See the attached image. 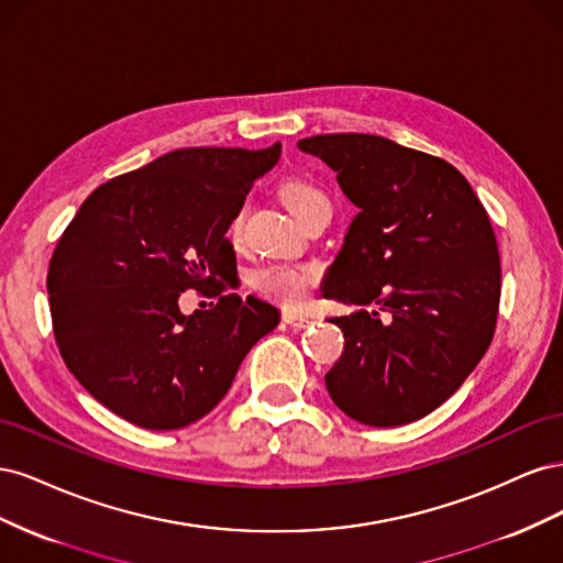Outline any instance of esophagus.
I'll return each instance as SVG.
<instances>
[{
    "label": "esophagus",
    "mask_w": 563,
    "mask_h": 563,
    "mask_svg": "<svg viewBox=\"0 0 563 563\" xmlns=\"http://www.w3.org/2000/svg\"><path fill=\"white\" fill-rule=\"evenodd\" d=\"M282 319H284V323H288V327H294V329H308L310 323H312V319H310V317L296 314V312H291V310H284Z\"/></svg>",
    "instance_id": "obj_1"
}]
</instances>
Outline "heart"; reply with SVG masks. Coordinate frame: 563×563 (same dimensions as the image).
<instances>
[{
  "label": "heart",
  "instance_id": "obj_1",
  "mask_svg": "<svg viewBox=\"0 0 563 563\" xmlns=\"http://www.w3.org/2000/svg\"><path fill=\"white\" fill-rule=\"evenodd\" d=\"M282 197L286 201V207L291 209V213H300L308 207H314V203H329L319 187L310 183H286ZM242 225V211L232 218V232H240ZM317 282V269L308 265H291V263H275V265H265L258 267L251 275V284L255 291H258L263 298L275 300L284 308H298V305L305 302L308 298L310 288Z\"/></svg>",
  "mask_w": 563,
  "mask_h": 563
}]
</instances>
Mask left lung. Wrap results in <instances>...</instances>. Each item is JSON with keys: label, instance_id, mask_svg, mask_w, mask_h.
I'll return each instance as SVG.
<instances>
[{"label": "left lung", "instance_id": "8db88e82", "mask_svg": "<svg viewBox=\"0 0 563 563\" xmlns=\"http://www.w3.org/2000/svg\"><path fill=\"white\" fill-rule=\"evenodd\" d=\"M354 203L323 298L376 305L331 319L345 350L327 373L333 404L371 428L432 413L482 362L496 331L500 255L472 185L449 162L383 135L298 141Z\"/></svg>", "mask_w": 563, "mask_h": 563}]
</instances>
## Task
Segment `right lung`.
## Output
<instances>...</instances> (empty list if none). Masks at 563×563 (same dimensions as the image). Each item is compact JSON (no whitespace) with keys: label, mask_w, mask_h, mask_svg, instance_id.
<instances>
[{"label":"right lung","mask_w":563,"mask_h":563,"mask_svg":"<svg viewBox=\"0 0 563 563\" xmlns=\"http://www.w3.org/2000/svg\"><path fill=\"white\" fill-rule=\"evenodd\" d=\"M265 150L183 147L89 195L51 255L46 291L63 362L93 399L145 430H178L228 395L242 360L279 323L261 298L223 294L236 275L225 236ZM218 295L179 312V294Z\"/></svg>","instance_id":"1"}]
</instances>
